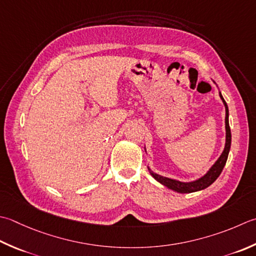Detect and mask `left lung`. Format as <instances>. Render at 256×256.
I'll return each instance as SVG.
<instances>
[{"instance_id": "1", "label": "left lung", "mask_w": 256, "mask_h": 256, "mask_svg": "<svg viewBox=\"0 0 256 256\" xmlns=\"http://www.w3.org/2000/svg\"><path fill=\"white\" fill-rule=\"evenodd\" d=\"M220 98H222L224 106H225V130H226L225 148H224V151L221 154V156L218 158V161L213 164V166L208 170L206 174L203 175L202 178L195 180V181H193V182H180V181H176V180L165 178V176H162V175H158L156 173L152 172L151 168H148L152 176L158 182L163 184L164 186H166L168 188L173 190V191L178 192V193L198 192V191H201V190H204L208 186H210V185H211L215 181V180L220 176V174H221V172L223 171L225 163H226V161H228L230 148H231L232 136H231V128H230V124H228V108L226 102L224 101L221 92H220Z\"/></svg>"}]
</instances>
